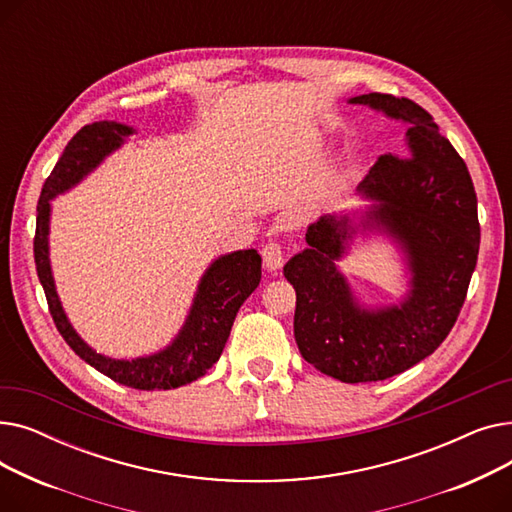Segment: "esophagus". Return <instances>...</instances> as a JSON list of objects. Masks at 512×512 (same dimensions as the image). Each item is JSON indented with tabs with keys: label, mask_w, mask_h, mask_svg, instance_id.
Instances as JSON below:
<instances>
[{
	"label": "esophagus",
	"mask_w": 512,
	"mask_h": 512,
	"mask_svg": "<svg viewBox=\"0 0 512 512\" xmlns=\"http://www.w3.org/2000/svg\"><path fill=\"white\" fill-rule=\"evenodd\" d=\"M261 257H263V265L270 272H278L284 265V251L280 247V242H276V240L267 242V245L261 249Z\"/></svg>",
	"instance_id": "obj_1"
}]
</instances>
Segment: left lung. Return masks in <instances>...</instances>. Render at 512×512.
<instances>
[{
    "instance_id": "left-lung-1",
    "label": "left lung",
    "mask_w": 512,
    "mask_h": 512,
    "mask_svg": "<svg viewBox=\"0 0 512 512\" xmlns=\"http://www.w3.org/2000/svg\"><path fill=\"white\" fill-rule=\"evenodd\" d=\"M348 103L405 124V153L380 157L357 186L375 203L309 224L307 247L284 276L297 290L294 338L303 359L359 384L407 371L444 342L475 272L479 222L465 161L421 105L382 93ZM359 235H382L401 253L410 282L398 304H361L341 274L337 261Z\"/></svg>"
}]
</instances>
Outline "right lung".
<instances>
[{"label": "right lung", "instance_id": "1", "mask_svg": "<svg viewBox=\"0 0 512 512\" xmlns=\"http://www.w3.org/2000/svg\"><path fill=\"white\" fill-rule=\"evenodd\" d=\"M130 134H134V128L128 124L101 120L80 128L66 145L56 168L43 184L37 205V276L56 328L80 359L122 386L137 390H172L195 382L220 359L240 305L259 286L261 257L255 249H245L213 259L197 284L193 305L188 309L182 328L174 340L166 348H159L157 353L134 359H112L97 353L80 338L62 307L51 272V201L95 172L105 157H110L126 143Z\"/></svg>", "mask_w": 512, "mask_h": 512}]
</instances>
